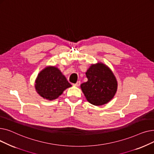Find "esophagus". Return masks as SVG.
<instances>
[{
    "mask_svg": "<svg viewBox=\"0 0 154 154\" xmlns=\"http://www.w3.org/2000/svg\"><path fill=\"white\" fill-rule=\"evenodd\" d=\"M80 85V81H77V83L74 84V85L76 86V87H79Z\"/></svg>",
    "mask_w": 154,
    "mask_h": 154,
    "instance_id": "34e87169",
    "label": "esophagus"
}]
</instances>
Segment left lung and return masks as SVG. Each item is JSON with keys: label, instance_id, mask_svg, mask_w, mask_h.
Masks as SVG:
<instances>
[{"label": "left lung", "instance_id": "obj_1", "mask_svg": "<svg viewBox=\"0 0 154 154\" xmlns=\"http://www.w3.org/2000/svg\"><path fill=\"white\" fill-rule=\"evenodd\" d=\"M88 80L80 85L87 100L96 106L109 102L117 91V81L110 69L102 62L91 64L85 72Z\"/></svg>", "mask_w": 154, "mask_h": 154}]
</instances>
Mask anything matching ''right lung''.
Instances as JSON below:
<instances>
[{
  "label": "right lung",
  "mask_w": 154,
  "mask_h": 154,
  "mask_svg": "<svg viewBox=\"0 0 154 154\" xmlns=\"http://www.w3.org/2000/svg\"><path fill=\"white\" fill-rule=\"evenodd\" d=\"M35 83L36 92L48 100L57 99L66 88L72 86L55 66H47L42 69L38 73Z\"/></svg>",
  "instance_id": "1"
}]
</instances>
